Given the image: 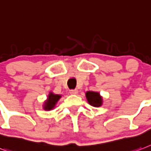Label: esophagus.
Returning a JSON list of instances; mask_svg holds the SVG:
<instances>
[{"instance_id": "obj_1", "label": "esophagus", "mask_w": 151, "mask_h": 151, "mask_svg": "<svg viewBox=\"0 0 151 151\" xmlns=\"http://www.w3.org/2000/svg\"><path fill=\"white\" fill-rule=\"evenodd\" d=\"M69 93H70L71 94H73V95H76V94L78 93V90H77V89H71V90L69 91Z\"/></svg>"}]
</instances>
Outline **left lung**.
Here are the masks:
<instances>
[{
    "mask_svg": "<svg viewBox=\"0 0 151 151\" xmlns=\"http://www.w3.org/2000/svg\"><path fill=\"white\" fill-rule=\"evenodd\" d=\"M87 100L91 106L94 107H99L102 105V97L99 93L95 92H87L86 93Z\"/></svg>",
    "mask_w": 151,
    "mask_h": 151,
    "instance_id": "1",
    "label": "left lung"
}]
</instances>
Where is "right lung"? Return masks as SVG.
Returning <instances> with one entry per match:
<instances>
[{
  "mask_svg": "<svg viewBox=\"0 0 151 151\" xmlns=\"http://www.w3.org/2000/svg\"><path fill=\"white\" fill-rule=\"evenodd\" d=\"M61 98V96L59 95H55L53 93H50L48 96V100L45 103L44 109L46 110H50L53 109L54 106H55V103L58 102V100Z\"/></svg>",
  "mask_w": 151,
  "mask_h": 151,
  "instance_id": "obj_1",
  "label": "right lung"
}]
</instances>
